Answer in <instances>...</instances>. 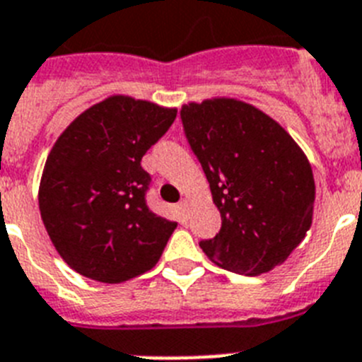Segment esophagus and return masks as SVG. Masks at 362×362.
Segmentation results:
<instances>
[{
    "label": "esophagus",
    "mask_w": 362,
    "mask_h": 362,
    "mask_svg": "<svg viewBox=\"0 0 362 362\" xmlns=\"http://www.w3.org/2000/svg\"><path fill=\"white\" fill-rule=\"evenodd\" d=\"M179 211H181V214H183L185 218H187L188 212H190V203H188L187 199H183V202L179 203Z\"/></svg>",
    "instance_id": "esophagus-1"
}]
</instances>
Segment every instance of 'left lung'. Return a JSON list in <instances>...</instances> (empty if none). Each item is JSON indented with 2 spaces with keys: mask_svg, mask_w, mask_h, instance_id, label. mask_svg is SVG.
I'll return each mask as SVG.
<instances>
[{
  "mask_svg": "<svg viewBox=\"0 0 362 362\" xmlns=\"http://www.w3.org/2000/svg\"><path fill=\"white\" fill-rule=\"evenodd\" d=\"M181 120L221 214L219 233L199 242L203 252L247 276L282 265L313 221L315 179L302 148L238 98L188 102Z\"/></svg>",
  "mask_w": 362,
  "mask_h": 362,
  "instance_id": "8db88e82",
  "label": "left lung"
}]
</instances>
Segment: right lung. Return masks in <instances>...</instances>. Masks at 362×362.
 I'll use <instances>...</instances> for the list:
<instances>
[{
	"label": "right lung",
	"mask_w": 362,
	"mask_h": 362,
	"mask_svg": "<svg viewBox=\"0 0 362 362\" xmlns=\"http://www.w3.org/2000/svg\"><path fill=\"white\" fill-rule=\"evenodd\" d=\"M175 107L113 95L80 113L57 139L38 205L52 245L71 269L120 284L159 262L177 223L146 206L141 160L168 132Z\"/></svg>",
	"instance_id": "right-lung-1"
}]
</instances>
